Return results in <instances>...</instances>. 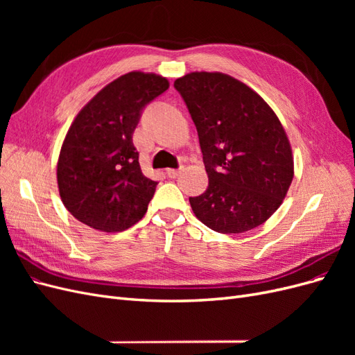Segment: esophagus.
I'll list each match as a JSON object with an SVG mask.
<instances>
[{
	"instance_id": "1",
	"label": "esophagus",
	"mask_w": 355,
	"mask_h": 355,
	"mask_svg": "<svg viewBox=\"0 0 355 355\" xmlns=\"http://www.w3.org/2000/svg\"><path fill=\"white\" fill-rule=\"evenodd\" d=\"M182 171H184V166H180L179 168H167L166 173H167L168 178L175 179V178H178V176L182 173Z\"/></svg>"
}]
</instances>
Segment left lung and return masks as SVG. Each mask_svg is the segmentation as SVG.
<instances>
[{"mask_svg": "<svg viewBox=\"0 0 355 355\" xmlns=\"http://www.w3.org/2000/svg\"><path fill=\"white\" fill-rule=\"evenodd\" d=\"M194 121L209 187L189 197L210 230L240 234L280 207L293 179L284 128L268 103L220 72H191L175 81Z\"/></svg>", "mask_w": 355, "mask_h": 355, "instance_id": "1", "label": "left lung"}]
</instances>
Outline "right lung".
<instances>
[{"mask_svg":"<svg viewBox=\"0 0 355 355\" xmlns=\"http://www.w3.org/2000/svg\"><path fill=\"white\" fill-rule=\"evenodd\" d=\"M167 89L159 75L128 72L80 111L58 161L60 198L75 219L120 232L144 218L158 182L142 173L133 133L145 106Z\"/></svg>","mask_w":355,"mask_h":355,"instance_id":"add662e5","label":"right lung"}]
</instances>
